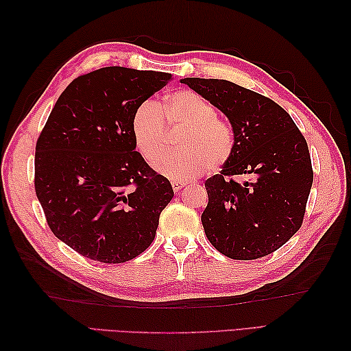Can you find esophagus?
<instances>
[{
    "label": "esophagus",
    "instance_id": "obj_1",
    "mask_svg": "<svg viewBox=\"0 0 351 351\" xmlns=\"http://www.w3.org/2000/svg\"><path fill=\"white\" fill-rule=\"evenodd\" d=\"M182 187H185V182L171 181V189H173V191H180V190H182Z\"/></svg>",
    "mask_w": 351,
    "mask_h": 351
}]
</instances>
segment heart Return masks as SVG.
I'll return each instance as SVG.
<instances>
[{
    "instance_id": "b5f03b06",
    "label": "heart",
    "mask_w": 351,
    "mask_h": 351,
    "mask_svg": "<svg viewBox=\"0 0 351 351\" xmlns=\"http://www.w3.org/2000/svg\"><path fill=\"white\" fill-rule=\"evenodd\" d=\"M164 121L169 128L183 126L180 152L162 154L167 147ZM131 131L145 158L155 160L154 169L175 181L196 178L205 167L219 170L234 152L230 125L217 116L210 101L187 88L167 95L161 107L152 101L141 102L132 114Z\"/></svg>"
}]
</instances>
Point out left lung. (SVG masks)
I'll return each instance as SVG.
<instances>
[{
  "label": "left lung",
  "instance_id": "obj_1",
  "mask_svg": "<svg viewBox=\"0 0 351 351\" xmlns=\"http://www.w3.org/2000/svg\"><path fill=\"white\" fill-rule=\"evenodd\" d=\"M181 83L217 107L234 132L232 155L205 182L206 238L230 259L270 255L303 223L314 180L306 140L287 111L263 95L226 80Z\"/></svg>",
  "mask_w": 351,
  "mask_h": 351
}]
</instances>
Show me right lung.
<instances>
[{
	"mask_svg": "<svg viewBox=\"0 0 351 351\" xmlns=\"http://www.w3.org/2000/svg\"><path fill=\"white\" fill-rule=\"evenodd\" d=\"M171 73L108 66L64 88L36 143L34 189L58 240L88 259L121 264L143 253L173 197L131 131L134 111Z\"/></svg>",
	"mask_w": 351,
	"mask_h": 351,
	"instance_id": "right-lung-1",
	"label": "right lung"
}]
</instances>
